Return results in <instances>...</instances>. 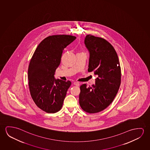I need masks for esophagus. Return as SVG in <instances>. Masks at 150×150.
I'll return each instance as SVG.
<instances>
[{"instance_id":"34e87169","label":"esophagus","mask_w":150,"mask_h":150,"mask_svg":"<svg viewBox=\"0 0 150 150\" xmlns=\"http://www.w3.org/2000/svg\"><path fill=\"white\" fill-rule=\"evenodd\" d=\"M74 85L76 86H79V83H77V82H74Z\"/></svg>"}]
</instances>
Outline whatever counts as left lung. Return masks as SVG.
I'll return each instance as SVG.
<instances>
[{"instance_id": "left-lung-1", "label": "left lung", "mask_w": 150, "mask_h": 150, "mask_svg": "<svg viewBox=\"0 0 150 150\" xmlns=\"http://www.w3.org/2000/svg\"><path fill=\"white\" fill-rule=\"evenodd\" d=\"M85 44L90 53L88 72L98 77L95 84L80 87L79 103L83 111L96 113L113 101L121 83V69L117 54L113 46L101 37L87 35Z\"/></svg>"}]
</instances>
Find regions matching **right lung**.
<instances>
[{
  "mask_svg": "<svg viewBox=\"0 0 150 150\" xmlns=\"http://www.w3.org/2000/svg\"><path fill=\"white\" fill-rule=\"evenodd\" d=\"M76 37L56 35L46 37L37 46L28 69V85L31 97L39 108L55 113L62 108L71 82L55 79V70L61 62L63 51Z\"/></svg>",
  "mask_w": 150,
  "mask_h": 150,
  "instance_id": "add662e5",
  "label": "right lung"
}]
</instances>
